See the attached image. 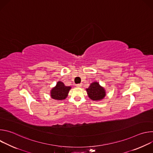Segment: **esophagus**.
I'll list each match as a JSON object with an SVG mask.
<instances>
[{
	"label": "esophagus",
	"instance_id": "1",
	"mask_svg": "<svg viewBox=\"0 0 153 153\" xmlns=\"http://www.w3.org/2000/svg\"><path fill=\"white\" fill-rule=\"evenodd\" d=\"M82 83H79L76 85V86L78 87V88H80V87H82Z\"/></svg>",
	"mask_w": 153,
	"mask_h": 153
}]
</instances>
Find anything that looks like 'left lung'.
I'll list each match as a JSON object with an SVG mask.
<instances>
[{
	"label": "left lung",
	"instance_id": "8db88e82",
	"mask_svg": "<svg viewBox=\"0 0 153 153\" xmlns=\"http://www.w3.org/2000/svg\"><path fill=\"white\" fill-rule=\"evenodd\" d=\"M86 92L88 97L94 101L102 100L106 96L105 89L97 82H94L86 88Z\"/></svg>",
	"mask_w": 153,
	"mask_h": 153
}]
</instances>
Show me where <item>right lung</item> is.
<instances>
[{
	"label": "right lung",
	"instance_id": "right-lung-1",
	"mask_svg": "<svg viewBox=\"0 0 153 153\" xmlns=\"http://www.w3.org/2000/svg\"><path fill=\"white\" fill-rule=\"evenodd\" d=\"M71 88V86H65L63 82L59 81L56 86L51 90V97L53 99L57 100H63L68 96Z\"/></svg>",
	"mask_w": 153,
	"mask_h": 153
}]
</instances>
